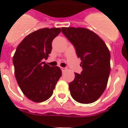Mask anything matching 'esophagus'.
<instances>
[{
  "label": "esophagus",
  "instance_id": "34e87169",
  "mask_svg": "<svg viewBox=\"0 0 128 128\" xmlns=\"http://www.w3.org/2000/svg\"><path fill=\"white\" fill-rule=\"evenodd\" d=\"M61 69L62 71H64V70H66V68H63V67H61Z\"/></svg>",
  "mask_w": 128,
  "mask_h": 128
}]
</instances>
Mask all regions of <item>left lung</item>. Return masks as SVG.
<instances>
[{"label":"left lung","instance_id":"left-lung-1","mask_svg":"<svg viewBox=\"0 0 128 128\" xmlns=\"http://www.w3.org/2000/svg\"><path fill=\"white\" fill-rule=\"evenodd\" d=\"M62 32L71 42L81 59V74L75 72L70 82V94L81 104L93 103L104 92L110 72V53L103 40L86 28L62 27Z\"/></svg>","mask_w":128,"mask_h":128}]
</instances>
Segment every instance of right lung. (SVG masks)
Masks as SVG:
<instances>
[{"mask_svg": "<svg viewBox=\"0 0 128 128\" xmlns=\"http://www.w3.org/2000/svg\"><path fill=\"white\" fill-rule=\"evenodd\" d=\"M60 28H44L29 34L19 44L13 57L15 77L23 94L34 102H44L53 94L62 76L58 66L42 61L52 50L53 40Z\"/></svg>", "mask_w": 128, "mask_h": 128, "instance_id": "right-lung-1", "label": "right lung"}]
</instances>
